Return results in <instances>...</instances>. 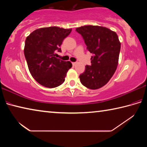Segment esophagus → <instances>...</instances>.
Returning <instances> with one entry per match:
<instances>
[{"label":"esophagus","mask_w":147,"mask_h":147,"mask_svg":"<svg viewBox=\"0 0 147 147\" xmlns=\"http://www.w3.org/2000/svg\"><path fill=\"white\" fill-rule=\"evenodd\" d=\"M72 64H73V66H75V65H76V62H73V63H72Z\"/></svg>","instance_id":"obj_1"}]
</instances>
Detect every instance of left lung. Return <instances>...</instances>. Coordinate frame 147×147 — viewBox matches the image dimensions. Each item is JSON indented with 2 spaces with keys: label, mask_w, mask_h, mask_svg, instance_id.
<instances>
[{
  "label": "left lung",
  "mask_w": 147,
  "mask_h": 147,
  "mask_svg": "<svg viewBox=\"0 0 147 147\" xmlns=\"http://www.w3.org/2000/svg\"><path fill=\"white\" fill-rule=\"evenodd\" d=\"M80 34L87 49L93 54L91 65H86L85 72L80 75L83 86L97 89L108 82L117 67L121 43L117 34L108 28L88 25L76 28Z\"/></svg>",
  "instance_id": "1"
}]
</instances>
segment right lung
I'll return each mask as SVG.
<instances>
[{
    "label": "right lung",
    "mask_w": 147,
    "mask_h": 147,
    "mask_svg": "<svg viewBox=\"0 0 147 147\" xmlns=\"http://www.w3.org/2000/svg\"><path fill=\"white\" fill-rule=\"evenodd\" d=\"M71 31L57 26L45 27L36 30L26 38L24 54L29 71L41 86L54 88L64 82L72 63L56 58L55 52H61L59 47Z\"/></svg>",
    "instance_id": "add662e5"
}]
</instances>
